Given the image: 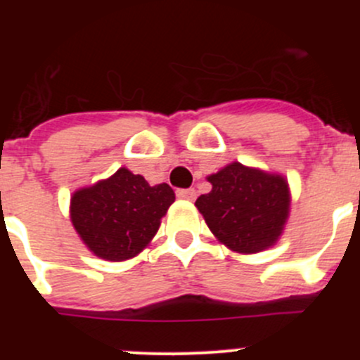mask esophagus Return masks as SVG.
Instances as JSON below:
<instances>
[{
    "label": "esophagus",
    "mask_w": 360,
    "mask_h": 360,
    "mask_svg": "<svg viewBox=\"0 0 360 360\" xmlns=\"http://www.w3.org/2000/svg\"><path fill=\"white\" fill-rule=\"evenodd\" d=\"M176 195L177 198H183V200H188V202H193L195 198H197V191H195L193 188H188V190H177Z\"/></svg>",
    "instance_id": "obj_1"
}]
</instances>
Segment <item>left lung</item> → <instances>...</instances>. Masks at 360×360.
Listing matches in <instances>:
<instances>
[{"mask_svg":"<svg viewBox=\"0 0 360 360\" xmlns=\"http://www.w3.org/2000/svg\"><path fill=\"white\" fill-rule=\"evenodd\" d=\"M207 181L212 190L195 205L221 244L242 254L277 244L291 205L285 177L233 162Z\"/></svg>","mask_w":360,"mask_h":360,"instance_id":"8db88e82","label":"left lung"}]
</instances>
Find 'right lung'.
Instances as JSON below:
<instances>
[{
	"label": "right lung",
	"mask_w": 360,
	"mask_h": 360,
	"mask_svg": "<svg viewBox=\"0 0 360 360\" xmlns=\"http://www.w3.org/2000/svg\"><path fill=\"white\" fill-rule=\"evenodd\" d=\"M176 200L167 183L150 186L122 167L111 177L71 197V223L97 257L125 261L148 248L160 221Z\"/></svg>",
	"instance_id": "1"
}]
</instances>
